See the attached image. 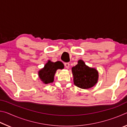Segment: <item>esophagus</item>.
<instances>
[{
    "mask_svg": "<svg viewBox=\"0 0 127 127\" xmlns=\"http://www.w3.org/2000/svg\"><path fill=\"white\" fill-rule=\"evenodd\" d=\"M64 65H65V67L66 69H68L69 67L70 64H69V63H64Z\"/></svg>",
    "mask_w": 127,
    "mask_h": 127,
    "instance_id": "34e87169",
    "label": "esophagus"
}]
</instances>
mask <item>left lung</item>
<instances>
[{
  "label": "left lung",
  "mask_w": 127,
  "mask_h": 127,
  "mask_svg": "<svg viewBox=\"0 0 127 127\" xmlns=\"http://www.w3.org/2000/svg\"><path fill=\"white\" fill-rule=\"evenodd\" d=\"M73 82L79 88L89 89L97 83L98 72L96 68H91L82 60H79L76 66L72 68Z\"/></svg>",
  "instance_id": "8db88e82"
}]
</instances>
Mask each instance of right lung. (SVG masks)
Listing matches in <instances>:
<instances>
[{
    "instance_id": "1",
    "label": "right lung",
    "mask_w": 127,
    "mask_h": 127,
    "mask_svg": "<svg viewBox=\"0 0 127 127\" xmlns=\"http://www.w3.org/2000/svg\"><path fill=\"white\" fill-rule=\"evenodd\" d=\"M64 68V64L61 62H53L48 61L45 64L44 68L41 69L38 72V76L41 81L44 84L52 83L54 79V76L58 69Z\"/></svg>"
}]
</instances>
